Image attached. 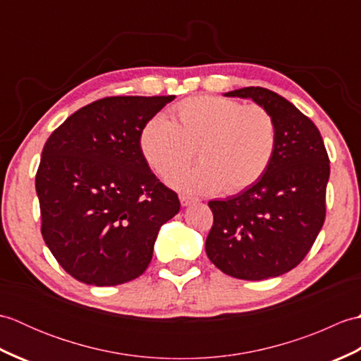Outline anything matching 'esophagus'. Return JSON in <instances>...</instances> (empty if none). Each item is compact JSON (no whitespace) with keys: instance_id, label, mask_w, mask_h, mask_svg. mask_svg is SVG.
Returning a JSON list of instances; mask_svg holds the SVG:
<instances>
[{"instance_id":"esophagus-1","label":"esophagus","mask_w":361,"mask_h":361,"mask_svg":"<svg viewBox=\"0 0 361 361\" xmlns=\"http://www.w3.org/2000/svg\"><path fill=\"white\" fill-rule=\"evenodd\" d=\"M180 202H181V204H183V206H189V204L195 203V202H197V198H194V197H189V195H180Z\"/></svg>"}]
</instances>
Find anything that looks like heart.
Returning <instances> with one entry per match:
<instances>
[{
  "mask_svg": "<svg viewBox=\"0 0 361 361\" xmlns=\"http://www.w3.org/2000/svg\"><path fill=\"white\" fill-rule=\"evenodd\" d=\"M149 166L171 178L195 157L202 164L176 175L172 185L195 194L251 188L270 167L278 147V126L262 105H243L220 96L188 97L172 109V121L153 116L140 133Z\"/></svg>",
  "mask_w": 361,
  "mask_h": 361,
  "instance_id": "heart-1",
  "label": "heart"
}]
</instances>
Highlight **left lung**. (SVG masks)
I'll use <instances>...</instances> for the list:
<instances>
[{"label":"left lung","instance_id":"8db88e82","mask_svg":"<svg viewBox=\"0 0 361 361\" xmlns=\"http://www.w3.org/2000/svg\"><path fill=\"white\" fill-rule=\"evenodd\" d=\"M225 96L251 99L270 111L278 147L256 185L208 203L214 224L206 255L233 278H276L301 264L323 228L331 173L327 150L317 126L274 91L247 87Z\"/></svg>","mask_w":361,"mask_h":361}]
</instances>
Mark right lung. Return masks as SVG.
Returning <instances> with one entry per match:
<instances>
[{
	"mask_svg": "<svg viewBox=\"0 0 361 361\" xmlns=\"http://www.w3.org/2000/svg\"><path fill=\"white\" fill-rule=\"evenodd\" d=\"M175 96H113L71 114L46 141L35 189L42 235L63 270L88 286L141 276L180 200L140 147L145 122Z\"/></svg>",
	"mask_w": 361,
	"mask_h": 361,
	"instance_id": "add662e5",
	"label": "right lung"
}]
</instances>
